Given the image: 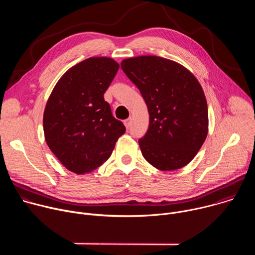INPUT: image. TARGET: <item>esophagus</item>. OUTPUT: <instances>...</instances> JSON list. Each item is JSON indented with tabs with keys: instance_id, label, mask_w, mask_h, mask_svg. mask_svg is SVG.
I'll use <instances>...</instances> for the list:
<instances>
[{
	"instance_id": "1",
	"label": "esophagus",
	"mask_w": 255,
	"mask_h": 255,
	"mask_svg": "<svg viewBox=\"0 0 255 255\" xmlns=\"http://www.w3.org/2000/svg\"><path fill=\"white\" fill-rule=\"evenodd\" d=\"M124 125H125V127H126L127 129H129V127H130V125H131V118L126 119V120L124 121Z\"/></svg>"
}]
</instances>
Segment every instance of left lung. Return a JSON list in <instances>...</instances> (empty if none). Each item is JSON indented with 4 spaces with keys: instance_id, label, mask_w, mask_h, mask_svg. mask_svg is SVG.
<instances>
[{
    "instance_id": "8db88e82",
    "label": "left lung",
    "mask_w": 255,
    "mask_h": 255,
    "mask_svg": "<svg viewBox=\"0 0 255 255\" xmlns=\"http://www.w3.org/2000/svg\"><path fill=\"white\" fill-rule=\"evenodd\" d=\"M121 67L139 89L149 113V127L139 139L142 155L159 170L186 166L208 135V105L192 72L173 60L141 55Z\"/></svg>"
}]
</instances>
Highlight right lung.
<instances>
[{
    "label": "right lung",
    "mask_w": 255,
    "mask_h": 255,
    "mask_svg": "<svg viewBox=\"0 0 255 255\" xmlns=\"http://www.w3.org/2000/svg\"><path fill=\"white\" fill-rule=\"evenodd\" d=\"M118 69L113 58H87L64 72L47 100L45 141L60 163L77 174L92 172L107 161L125 133L104 99Z\"/></svg>",
    "instance_id": "add662e5"
}]
</instances>
